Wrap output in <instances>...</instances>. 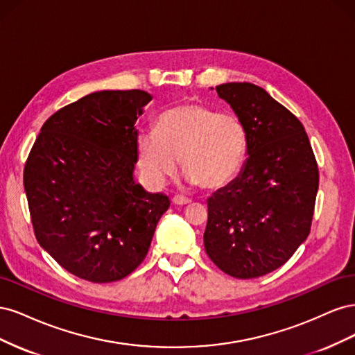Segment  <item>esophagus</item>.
I'll return each instance as SVG.
<instances>
[{
	"label": "esophagus",
	"instance_id": "obj_1",
	"mask_svg": "<svg viewBox=\"0 0 355 355\" xmlns=\"http://www.w3.org/2000/svg\"><path fill=\"white\" fill-rule=\"evenodd\" d=\"M171 201H173L175 206H185V204L191 202V200L184 196H175L173 198H171Z\"/></svg>",
	"mask_w": 355,
	"mask_h": 355
}]
</instances>
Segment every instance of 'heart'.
Instances as JSON below:
<instances>
[{
	"mask_svg": "<svg viewBox=\"0 0 355 355\" xmlns=\"http://www.w3.org/2000/svg\"><path fill=\"white\" fill-rule=\"evenodd\" d=\"M139 164L148 178L164 182L179 170L204 189H219L235 178L247 154V132L237 115L202 103H182L161 112L155 132L136 137Z\"/></svg>",
	"mask_w": 355,
	"mask_h": 355,
	"instance_id": "heart-1",
	"label": "heart"
}]
</instances>
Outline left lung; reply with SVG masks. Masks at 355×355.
<instances>
[{
    "label": "left lung",
    "mask_w": 355,
    "mask_h": 355,
    "mask_svg": "<svg viewBox=\"0 0 355 355\" xmlns=\"http://www.w3.org/2000/svg\"><path fill=\"white\" fill-rule=\"evenodd\" d=\"M243 121L241 173L207 200L204 247L219 270L241 280L284 265L311 230L318 167L305 128L259 85L216 87Z\"/></svg>",
    "instance_id": "obj_1"
}]
</instances>
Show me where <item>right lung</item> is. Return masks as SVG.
Listing matches in <instances>:
<instances>
[{"label": "right lung", "instance_id": "add662e5", "mask_svg": "<svg viewBox=\"0 0 355 355\" xmlns=\"http://www.w3.org/2000/svg\"><path fill=\"white\" fill-rule=\"evenodd\" d=\"M153 96L103 90L63 106L41 127L24 170L32 227L62 268L92 283L142 263L167 196L133 178L137 116Z\"/></svg>", "mask_w": 355, "mask_h": 355}]
</instances>
